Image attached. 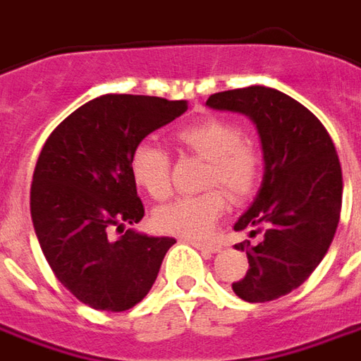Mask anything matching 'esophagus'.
Here are the masks:
<instances>
[{"mask_svg":"<svg viewBox=\"0 0 361 361\" xmlns=\"http://www.w3.org/2000/svg\"><path fill=\"white\" fill-rule=\"evenodd\" d=\"M189 244H193L195 248H199V250H205V252H211V254H215V252H219L223 246L219 244V242H203V240H188Z\"/></svg>","mask_w":361,"mask_h":361,"instance_id":"esophagus-1","label":"esophagus"}]
</instances>
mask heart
<instances>
[{"label": "heart", "mask_w": 361, "mask_h": 361, "mask_svg": "<svg viewBox=\"0 0 361 361\" xmlns=\"http://www.w3.org/2000/svg\"><path fill=\"white\" fill-rule=\"evenodd\" d=\"M173 142L181 152L205 160L203 185L211 189L173 199L172 203L160 207L154 223L162 233L195 238L209 233L224 213V190L236 203L254 195L262 180L264 154L254 140L244 137L236 123L221 117H209L176 130ZM130 173L154 201L170 197V156L162 146L148 140L137 145L130 154Z\"/></svg>", "instance_id": "b5f03b06"}]
</instances>
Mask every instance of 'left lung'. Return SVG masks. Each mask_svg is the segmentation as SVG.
<instances>
[{
    "mask_svg": "<svg viewBox=\"0 0 361 361\" xmlns=\"http://www.w3.org/2000/svg\"><path fill=\"white\" fill-rule=\"evenodd\" d=\"M207 105L248 115L262 138V188L234 224V231L248 228L262 240L236 244V250L246 248L250 268L233 289L248 303L274 301L311 276L334 238L342 209L336 148L311 111L271 87L213 93Z\"/></svg>",
    "mask_w": 361,
    "mask_h": 361,
    "instance_id": "8db88e82",
    "label": "left lung"
}]
</instances>
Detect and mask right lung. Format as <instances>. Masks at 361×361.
I'll return each mask as SVG.
<instances>
[{"label":"right lung","mask_w":361,"mask_h":361,"mask_svg":"<svg viewBox=\"0 0 361 361\" xmlns=\"http://www.w3.org/2000/svg\"><path fill=\"white\" fill-rule=\"evenodd\" d=\"M188 102L107 93L68 115L35 166L31 216L49 266L75 299L97 311L133 309L150 291L173 238L113 228L145 216L130 154Z\"/></svg>","instance_id":"add662e5"}]
</instances>
